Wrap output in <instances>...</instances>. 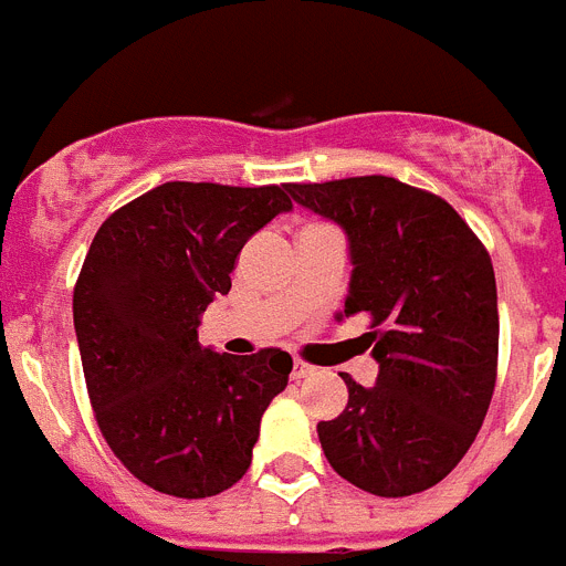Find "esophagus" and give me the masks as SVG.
Returning a JSON list of instances; mask_svg holds the SVG:
<instances>
[{
    "label": "esophagus",
    "instance_id": "esophagus-1",
    "mask_svg": "<svg viewBox=\"0 0 566 566\" xmlns=\"http://www.w3.org/2000/svg\"><path fill=\"white\" fill-rule=\"evenodd\" d=\"M312 373H315V367H312V364H306V361H294V367H292V378H297V381H301V378L312 376Z\"/></svg>",
    "mask_w": 566,
    "mask_h": 566
}]
</instances>
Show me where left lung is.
<instances>
[{
	"label": "left lung",
	"mask_w": 566,
	"mask_h": 566,
	"mask_svg": "<svg viewBox=\"0 0 566 566\" xmlns=\"http://www.w3.org/2000/svg\"><path fill=\"white\" fill-rule=\"evenodd\" d=\"M297 205L347 233L338 321L367 315L376 385L317 422L326 460L364 492L405 497L440 483L478 437L497 373L492 260L451 205L387 176L289 185Z\"/></svg>",
	"instance_id": "obj_1"
}]
</instances>
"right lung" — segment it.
<instances>
[{"instance_id": "obj_1", "label": "right lung", "mask_w": 566, "mask_h": 566, "mask_svg": "<svg viewBox=\"0 0 566 566\" xmlns=\"http://www.w3.org/2000/svg\"><path fill=\"white\" fill-rule=\"evenodd\" d=\"M292 210L289 185L167 181L97 228L74 286V333L101 433L156 492L210 497L251 465L292 356L233 358L199 344L242 245Z\"/></svg>"}]
</instances>
